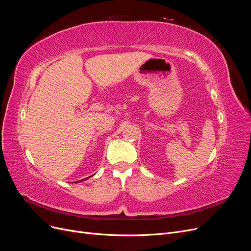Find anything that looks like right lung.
<instances>
[{"label":"right lung","mask_w":251,"mask_h":251,"mask_svg":"<svg viewBox=\"0 0 251 251\" xmlns=\"http://www.w3.org/2000/svg\"><path fill=\"white\" fill-rule=\"evenodd\" d=\"M93 176V175H92ZM92 176H90V177H92ZM90 177H88V178H90ZM88 178H86V179H88ZM86 179H83V180H86ZM83 180H79V181H77V182H80V181H83Z\"/></svg>","instance_id":"1"}]
</instances>
